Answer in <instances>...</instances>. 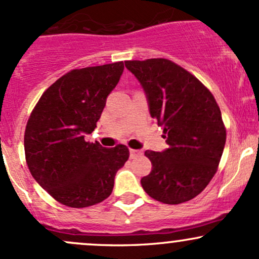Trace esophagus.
I'll return each instance as SVG.
<instances>
[{
  "label": "esophagus",
  "instance_id": "esophagus-1",
  "mask_svg": "<svg viewBox=\"0 0 259 259\" xmlns=\"http://www.w3.org/2000/svg\"><path fill=\"white\" fill-rule=\"evenodd\" d=\"M141 155H143V151H140V150L130 149V158H136Z\"/></svg>",
  "mask_w": 259,
  "mask_h": 259
}]
</instances>
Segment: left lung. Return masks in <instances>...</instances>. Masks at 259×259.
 <instances>
[{
    "mask_svg": "<svg viewBox=\"0 0 259 259\" xmlns=\"http://www.w3.org/2000/svg\"><path fill=\"white\" fill-rule=\"evenodd\" d=\"M144 88L150 114L163 126L168 149L145 151L151 161L141 186L164 204H181L203 192L217 173L226 143L220 108L199 79L167 59L125 62Z\"/></svg>",
    "mask_w": 259,
    "mask_h": 259,
    "instance_id": "1",
    "label": "left lung"
}]
</instances>
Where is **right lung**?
I'll return each mask as SVG.
<instances>
[{"instance_id":"obj_1","label":"right lung","mask_w":259,"mask_h":259,"mask_svg":"<svg viewBox=\"0 0 259 259\" xmlns=\"http://www.w3.org/2000/svg\"><path fill=\"white\" fill-rule=\"evenodd\" d=\"M123 71V61L70 71L42 93L30 114L24 133L28 168L64 205L86 208L107 199L129 158L125 145L107 149L84 140Z\"/></svg>"}]
</instances>
